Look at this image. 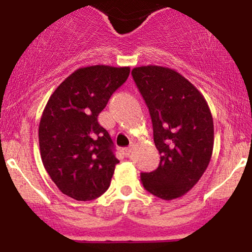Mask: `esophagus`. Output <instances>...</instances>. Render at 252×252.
<instances>
[{
  "mask_svg": "<svg viewBox=\"0 0 252 252\" xmlns=\"http://www.w3.org/2000/svg\"><path fill=\"white\" fill-rule=\"evenodd\" d=\"M132 150H133V145L128 146V148H125V149H124V150H123L124 155H125V156H126V157H129V155H131Z\"/></svg>",
  "mask_w": 252,
  "mask_h": 252,
  "instance_id": "esophagus-1",
  "label": "esophagus"
}]
</instances>
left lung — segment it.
I'll return each instance as SVG.
<instances>
[{"instance_id": "8db88e82", "label": "left lung", "mask_w": 252, "mask_h": 252, "mask_svg": "<svg viewBox=\"0 0 252 252\" xmlns=\"http://www.w3.org/2000/svg\"><path fill=\"white\" fill-rule=\"evenodd\" d=\"M132 76L149 107L158 168L141 172L146 190L163 200L183 196L199 182L213 154V118L203 95L185 76L159 65L138 66Z\"/></svg>"}]
</instances>
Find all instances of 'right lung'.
<instances>
[{"instance_id":"add662e5","label":"right lung","mask_w":252,"mask_h":252,"mask_svg":"<svg viewBox=\"0 0 252 252\" xmlns=\"http://www.w3.org/2000/svg\"><path fill=\"white\" fill-rule=\"evenodd\" d=\"M129 66L80 67L52 93L39 124L41 160L62 193L89 201L111 185L118 158L97 117L125 83Z\"/></svg>"}]
</instances>
